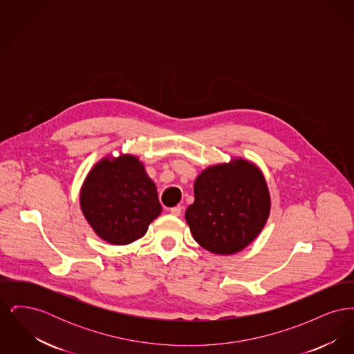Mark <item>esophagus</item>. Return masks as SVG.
Masks as SVG:
<instances>
[{
	"label": "esophagus",
	"instance_id": "esophagus-1",
	"mask_svg": "<svg viewBox=\"0 0 354 354\" xmlns=\"http://www.w3.org/2000/svg\"><path fill=\"white\" fill-rule=\"evenodd\" d=\"M169 212H171V215H174V216H179V215L182 214V207H180V205L172 207V208H169Z\"/></svg>",
	"mask_w": 354,
	"mask_h": 354
}]
</instances>
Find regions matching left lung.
Here are the masks:
<instances>
[{
    "label": "left lung",
    "mask_w": 354,
    "mask_h": 354,
    "mask_svg": "<svg viewBox=\"0 0 354 354\" xmlns=\"http://www.w3.org/2000/svg\"><path fill=\"white\" fill-rule=\"evenodd\" d=\"M195 202L185 211L194 239L204 250L232 254L251 244L270 216L268 187L261 171L244 159L204 169Z\"/></svg>",
    "instance_id": "obj_1"
}]
</instances>
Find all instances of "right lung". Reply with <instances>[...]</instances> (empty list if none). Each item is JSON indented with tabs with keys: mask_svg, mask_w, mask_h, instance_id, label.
Segmentation results:
<instances>
[{
	"mask_svg": "<svg viewBox=\"0 0 354 354\" xmlns=\"http://www.w3.org/2000/svg\"><path fill=\"white\" fill-rule=\"evenodd\" d=\"M80 201L95 234L115 245L145 236L162 211L156 187L133 155L102 159L88 172Z\"/></svg>",
	"mask_w": 354,
	"mask_h": 354,
	"instance_id": "1",
	"label": "right lung"
}]
</instances>
